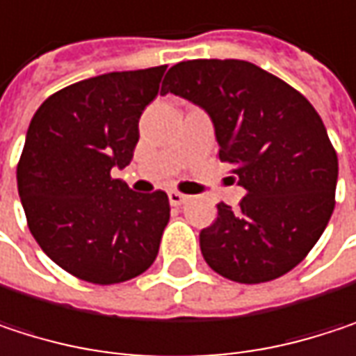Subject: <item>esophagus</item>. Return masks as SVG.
<instances>
[{"label":"esophagus","mask_w":356,"mask_h":356,"mask_svg":"<svg viewBox=\"0 0 356 356\" xmlns=\"http://www.w3.org/2000/svg\"><path fill=\"white\" fill-rule=\"evenodd\" d=\"M189 200V195H185V193H181V191H169V202H171V206H181V204H185Z\"/></svg>","instance_id":"1"}]
</instances>
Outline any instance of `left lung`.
I'll return each mask as SVG.
<instances>
[{
	"mask_svg": "<svg viewBox=\"0 0 356 356\" xmlns=\"http://www.w3.org/2000/svg\"><path fill=\"white\" fill-rule=\"evenodd\" d=\"M167 92L208 111L218 159L248 191L239 210L216 204V220L202 229L206 264L241 284L284 276L318 243L336 204L338 156L318 111L241 59L181 61L163 80Z\"/></svg>",
	"mask_w": 356,
	"mask_h": 356,
	"instance_id": "1",
	"label": "left lung"
}]
</instances>
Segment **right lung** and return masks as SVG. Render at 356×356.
<instances>
[{"instance_id": "add662e5", "label": "right lung", "mask_w": 356, "mask_h": 356, "mask_svg": "<svg viewBox=\"0 0 356 356\" xmlns=\"http://www.w3.org/2000/svg\"><path fill=\"white\" fill-rule=\"evenodd\" d=\"M167 65L111 72L70 84L35 113L18 161V193L40 249L72 276L117 284L146 272L171 216L156 189L136 193L111 177L127 167L138 121Z\"/></svg>"}]
</instances>
